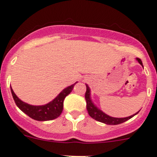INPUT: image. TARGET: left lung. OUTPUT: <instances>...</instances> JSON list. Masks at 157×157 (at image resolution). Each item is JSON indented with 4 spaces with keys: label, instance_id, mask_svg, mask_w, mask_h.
Instances as JSON below:
<instances>
[{
    "label": "left lung",
    "instance_id": "obj_1",
    "mask_svg": "<svg viewBox=\"0 0 157 157\" xmlns=\"http://www.w3.org/2000/svg\"><path fill=\"white\" fill-rule=\"evenodd\" d=\"M136 60L138 61V63L141 65H142V62L140 59L136 58ZM86 92L85 94V98L86 101V109L87 111H88L89 115L92 118H93L94 120H97V121L101 122V123H105L107 125H118L120 123H123L124 122L127 121L128 120L131 119L132 117L136 115L138 113V111L135 114L132 115V116L127 117H123V118H117V117H110L109 115L106 114L105 113H104L102 110H101L95 104L93 103V101H92L91 98V93H90V89L89 87V86L87 84H86Z\"/></svg>",
    "mask_w": 157,
    "mask_h": 157
}]
</instances>
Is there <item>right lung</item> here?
<instances>
[{
    "label": "right lung",
    "mask_w": 157,
    "mask_h": 157,
    "mask_svg": "<svg viewBox=\"0 0 157 157\" xmlns=\"http://www.w3.org/2000/svg\"><path fill=\"white\" fill-rule=\"evenodd\" d=\"M77 83V82H76L73 85L66 87L52 101L44 105H31L25 103L18 98L11 87L10 89L15 103L22 112L37 121H48L60 116L63 110L64 99L71 92L74 85Z\"/></svg>",
    "instance_id": "1"
}]
</instances>
